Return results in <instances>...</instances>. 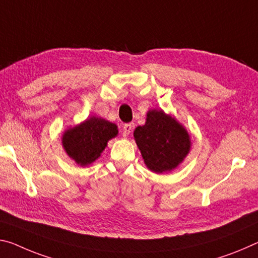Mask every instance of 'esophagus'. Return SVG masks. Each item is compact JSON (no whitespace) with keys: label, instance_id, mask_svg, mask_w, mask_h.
<instances>
[{"label":"esophagus","instance_id":"34e87169","mask_svg":"<svg viewBox=\"0 0 258 258\" xmlns=\"http://www.w3.org/2000/svg\"><path fill=\"white\" fill-rule=\"evenodd\" d=\"M133 124H125L124 126H122V136L124 137H127L128 134L132 132L133 130Z\"/></svg>","mask_w":258,"mask_h":258}]
</instances>
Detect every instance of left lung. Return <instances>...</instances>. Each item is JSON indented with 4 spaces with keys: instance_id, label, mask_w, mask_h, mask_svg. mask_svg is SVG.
<instances>
[{
    "instance_id": "obj_1",
    "label": "left lung",
    "mask_w": 258,
    "mask_h": 258,
    "mask_svg": "<svg viewBox=\"0 0 258 258\" xmlns=\"http://www.w3.org/2000/svg\"><path fill=\"white\" fill-rule=\"evenodd\" d=\"M134 138L146 165L156 173L177 167L190 148L187 131L162 110H151L147 113L146 124L138 126Z\"/></svg>"
}]
</instances>
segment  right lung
I'll use <instances>...</instances> for the list:
<instances>
[{
	"label": "right lung",
	"instance_id": "add662e5",
	"mask_svg": "<svg viewBox=\"0 0 258 258\" xmlns=\"http://www.w3.org/2000/svg\"><path fill=\"white\" fill-rule=\"evenodd\" d=\"M118 134L117 126L102 118L92 117L64 133L62 144L69 156L81 166L100 157L110 139Z\"/></svg>",
	"mask_w": 258,
	"mask_h": 258
}]
</instances>
